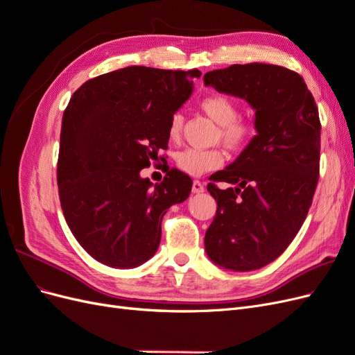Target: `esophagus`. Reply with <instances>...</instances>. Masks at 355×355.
I'll list each match as a JSON object with an SVG mask.
<instances>
[{"label":"esophagus","instance_id":"1","mask_svg":"<svg viewBox=\"0 0 355 355\" xmlns=\"http://www.w3.org/2000/svg\"><path fill=\"white\" fill-rule=\"evenodd\" d=\"M206 191V188H204V184L200 180H194L192 182V194H201V192Z\"/></svg>","mask_w":355,"mask_h":355}]
</instances>
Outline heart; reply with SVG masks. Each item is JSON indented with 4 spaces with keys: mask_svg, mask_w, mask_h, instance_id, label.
Segmentation results:
<instances>
[{
    "mask_svg": "<svg viewBox=\"0 0 355 355\" xmlns=\"http://www.w3.org/2000/svg\"><path fill=\"white\" fill-rule=\"evenodd\" d=\"M201 110L207 116L219 124V137L231 149H243L249 145L253 137V127L239 118V105L228 96L211 94L201 101ZM184 124V116L179 112L170 118L167 133L170 141H178ZM225 161V154L220 148H187L178 153V167L191 176H202L207 171L219 168Z\"/></svg>",
    "mask_w": 355,
    "mask_h": 355,
    "instance_id": "obj_1",
    "label": "heart"
}]
</instances>
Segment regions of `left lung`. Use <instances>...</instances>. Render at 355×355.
<instances>
[{
  "label": "left lung",
  "mask_w": 355,
  "mask_h": 355,
  "mask_svg": "<svg viewBox=\"0 0 355 355\" xmlns=\"http://www.w3.org/2000/svg\"><path fill=\"white\" fill-rule=\"evenodd\" d=\"M204 84L241 98L254 110L257 135L239 158L211 175L235 188L207 191L218 202L204 245L231 271L271 263L306 218L320 171V118L299 73L268 63L231 65L204 75Z\"/></svg>",
  "instance_id": "1"
}]
</instances>
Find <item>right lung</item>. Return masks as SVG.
Listing matches in <instances>:
<instances>
[{
    "mask_svg": "<svg viewBox=\"0 0 355 355\" xmlns=\"http://www.w3.org/2000/svg\"><path fill=\"white\" fill-rule=\"evenodd\" d=\"M200 75L128 67L85 81L72 94L62 118L59 198L73 237L101 263L135 268L151 259L167 209L189 197L191 178L167 161L161 184L141 170L167 149L170 118Z\"/></svg>",
    "mask_w": 355,
    "mask_h": 355,
    "instance_id": "right-lung-1",
    "label": "right lung"
}]
</instances>
